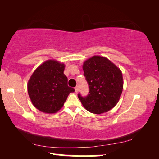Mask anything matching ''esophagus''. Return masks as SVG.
Here are the masks:
<instances>
[{
  "mask_svg": "<svg viewBox=\"0 0 159 159\" xmlns=\"http://www.w3.org/2000/svg\"><path fill=\"white\" fill-rule=\"evenodd\" d=\"M75 92L76 93L79 92V86H76V87H75Z\"/></svg>",
  "mask_w": 159,
  "mask_h": 159,
  "instance_id": "1",
  "label": "esophagus"
}]
</instances>
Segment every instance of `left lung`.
Masks as SVG:
<instances>
[{
  "label": "left lung",
  "mask_w": 159,
  "mask_h": 159,
  "mask_svg": "<svg viewBox=\"0 0 159 159\" xmlns=\"http://www.w3.org/2000/svg\"><path fill=\"white\" fill-rule=\"evenodd\" d=\"M83 69L89 86L87 96L78 95L83 106L93 114L109 111L116 105L121 95V71L107 58L98 55L86 60Z\"/></svg>",
  "instance_id": "1"
}]
</instances>
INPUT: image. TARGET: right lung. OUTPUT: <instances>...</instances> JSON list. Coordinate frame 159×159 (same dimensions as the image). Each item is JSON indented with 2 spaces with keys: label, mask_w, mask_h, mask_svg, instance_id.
<instances>
[{
  "label": "right lung",
  "mask_w": 159,
  "mask_h": 159,
  "mask_svg": "<svg viewBox=\"0 0 159 159\" xmlns=\"http://www.w3.org/2000/svg\"><path fill=\"white\" fill-rule=\"evenodd\" d=\"M64 64L47 60L35 70L28 82V93L32 104L39 111L48 114L58 111L74 88L67 85Z\"/></svg>",
  "instance_id": "1"
}]
</instances>
